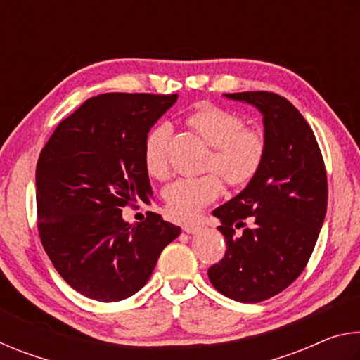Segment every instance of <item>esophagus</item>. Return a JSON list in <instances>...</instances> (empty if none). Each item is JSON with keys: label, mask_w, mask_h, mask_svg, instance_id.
<instances>
[{"label": "esophagus", "mask_w": 360, "mask_h": 360, "mask_svg": "<svg viewBox=\"0 0 360 360\" xmlns=\"http://www.w3.org/2000/svg\"><path fill=\"white\" fill-rule=\"evenodd\" d=\"M203 230V225H200V224H197V225H184V231H187V233H191V235H195V233H200V231Z\"/></svg>", "instance_id": "obj_1"}]
</instances>
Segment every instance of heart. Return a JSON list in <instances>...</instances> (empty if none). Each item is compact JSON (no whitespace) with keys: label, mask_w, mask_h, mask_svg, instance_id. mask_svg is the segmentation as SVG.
Listing matches in <instances>:
<instances>
[{"label":"heart","mask_w":360,"mask_h":360,"mask_svg":"<svg viewBox=\"0 0 360 360\" xmlns=\"http://www.w3.org/2000/svg\"><path fill=\"white\" fill-rule=\"evenodd\" d=\"M188 127L211 146L206 169L212 172L179 178L168 184L163 197L168 214L174 221L192 222L210 203L222 193L224 179L231 186H246L264 167L266 139L260 130L248 127L240 112L212 103H203L187 114ZM172 127L158 124L144 138L143 160L152 178L168 174V148Z\"/></svg>","instance_id":"heart-1"}]
</instances>
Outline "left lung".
<instances>
[{"instance_id":"obj_1","label":"left lung","mask_w":360,"mask_h":360,"mask_svg":"<svg viewBox=\"0 0 360 360\" xmlns=\"http://www.w3.org/2000/svg\"><path fill=\"white\" fill-rule=\"evenodd\" d=\"M225 96L264 115L266 157L245 191L212 211L227 251L208 276L222 295L257 303L289 288L311 257L327 211V173L311 127L289 100L271 92Z\"/></svg>"}]
</instances>
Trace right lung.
Masks as SVG:
<instances>
[{"label":"right lung","instance_id":"1","mask_svg":"<svg viewBox=\"0 0 360 360\" xmlns=\"http://www.w3.org/2000/svg\"><path fill=\"white\" fill-rule=\"evenodd\" d=\"M178 95L103 94L62 120L36 165L38 231L66 283L89 298L119 302L149 281L181 227L148 211L129 224L122 208L150 203L143 160L150 127Z\"/></svg>","mask_w":360,"mask_h":360}]
</instances>
